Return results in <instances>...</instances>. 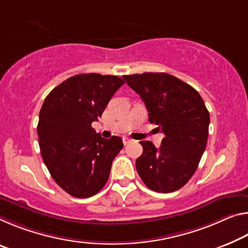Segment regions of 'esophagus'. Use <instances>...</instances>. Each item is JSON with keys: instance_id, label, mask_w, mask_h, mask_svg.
Masks as SVG:
<instances>
[{"instance_id": "obj_1", "label": "esophagus", "mask_w": 248, "mask_h": 248, "mask_svg": "<svg viewBox=\"0 0 248 248\" xmlns=\"http://www.w3.org/2000/svg\"><path fill=\"white\" fill-rule=\"evenodd\" d=\"M123 141H124V144H128L129 142H131V139H129V138H127V137H124V138L123 139Z\"/></svg>"}]
</instances>
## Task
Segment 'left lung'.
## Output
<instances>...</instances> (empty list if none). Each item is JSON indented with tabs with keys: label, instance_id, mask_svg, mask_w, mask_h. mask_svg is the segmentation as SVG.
Returning <instances> with one entry per match:
<instances>
[{
	"label": "left lung",
	"instance_id": "left-lung-1",
	"mask_svg": "<svg viewBox=\"0 0 248 248\" xmlns=\"http://www.w3.org/2000/svg\"><path fill=\"white\" fill-rule=\"evenodd\" d=\"M140 95L149 121L163 132L161 147L140 141L143 152L136 161L137 172L150 190L170 193L192 178L206 148L210 113L196 90L166 73L123 76Z\"/></svg>",
	"mask_w": 248,
	"mask_h": 248
}]
</instances>
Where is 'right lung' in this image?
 Here are the masks:
<instances>
[{
    "label": "right lung",
    "mask_w": 248,
    "mask_h": 248,
    "mask_svg": "<svg viewBox=\"0 0 248 248\" xmlns=\"http://www.w3.org/2000/svg\"><path fill=\"white\" fill-rule=\"evenodd\" d=\"M124 84L111 75H75L55 87L42 106L37 124L42 158L55 182L75 198H89L105 186L124 147L120 137L101 138L92 127Z\"/></svg>",
    "instance_id": "add662e5"
}]
</instances>
